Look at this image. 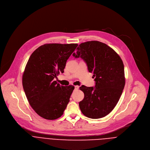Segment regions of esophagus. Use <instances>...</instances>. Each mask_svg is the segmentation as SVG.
Returning <instances> with one entry per match:
<instances>
[{"label":"esophagus","mask_w":150,"mask_h":150,"mask_svg":"<svg viewBox=\"0 0 150 150\" xmlns=\"http://www.w3.org/2000/svg\"><path fill=\"white\" fill-rule=\"evenodd\" d=\"M79 88V86H78V85H75V90H78Z\"/></svg>","instance_id":"esophagus-1"}]
</instances>
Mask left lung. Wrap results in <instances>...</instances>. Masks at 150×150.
<instances>
[{
	"label": "left lung",
	"instance_id": "8db88e82",
	"mask_svg": "<svg viewBox=\"0 0 150 150\" xmlns=\"http://www.w3.org/2000/svg\"><path fill=\"white\" fill-rule=\"evenodd\" d=\"M75 58L81 57L95 78V87L79 88L84 93L79 103L83 115L99 119L109 114L118 103L125 85L124 65L118 54L110 47L98 41L80 44Z\"/></svg>",
	"mask_w": 150,
	"mask_h": 150
}]
</instances>
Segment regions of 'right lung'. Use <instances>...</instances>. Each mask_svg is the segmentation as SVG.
Listing matches in <instances>:
<instances>
[{"label":"right lung","instance_id":"add662e5","mask_svg":"<svg viewBox=\"0 0 150 150\" xmlns=\"http://www.w3.org/2000/svg\"><path fill=\"white\" fill-rule=\"evenodd\" d=\"M77 44H45L30 56L23 75V85L28 101L41 117H60L69 102L74 86H62L54 78L64 72L67 60Z\"/></svg>","mask_w":150,"mask_h":150}]
</instances>
